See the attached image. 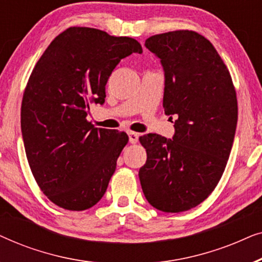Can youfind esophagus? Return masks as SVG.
Returning a JSON list of instances; mask_svg holds the SVG:
<instances>
[{"label":"esophagus","mask_w":262,"mask_h":262,"mask_svg":"<svg viewBox=\"0 0 262 262\" xmlns=\"http://www.w3.org/2000/svg\"><path fill=\"white\" fill-rule=\"evenodd\" d=\"M138 137L139 135L136 134V132H128V141H130L132 144H136V143L138 142Z\"/></svg>","instance_id":"34e87169"}]
</instances>
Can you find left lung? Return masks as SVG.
I'll return each mask as SVG.
<instances>
[{
  "label": "left lung",
  "mask_w": 262,
  "mask_h": 262,
  "mask_svg": "<svg viewBox=\"0 0 262 262\" xmlns=\"http://www.w3.org/2000/svg\"><path fill=\"white\" fill-rule=\"evenodd\" d=\"M145 48L161 60L164 113L177 120L173 139L139 138L146 149L139 180L150 205L182 212L203 203L223 175L237 125L236 92L216 49L196 32L152 35Z\"/></svg>",
  "instance_id": "8db88e82"
}]
</instances>
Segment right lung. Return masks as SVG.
Wrapping results in <instances>:
<instances>
[{
    "mask_svg": "<svg viewBox=\"0 0 262 262\" xmlns=\"http://www.w3.org/2000/svg\"><path fill=\"white\" fill-rule=\"evenodd\" d=\"M142 52L134 38L70 27L35 64L24 93L21 132L32 174L57 206L83 211L105 194L128 137L93 126L89 105H102L114 68Z\"/></svg>",
    "mask_w": 262,
    "mask_h": 262,
    "instance_id": "add662e5",
    "label": "right lung"
}]
</instances>
